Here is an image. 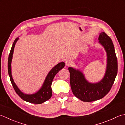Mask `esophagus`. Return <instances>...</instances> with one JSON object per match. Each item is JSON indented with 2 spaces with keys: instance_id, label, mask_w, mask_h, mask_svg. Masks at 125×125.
<instances>
[{
  "instance_id": "esophagus-1",
  "label": "esophagus",
  "mask_w": 125,
  "mask_h": 125,
  "mask_svg": "<svg viewBox=\"0 0 125 125\" xmlns=\"http://www.w3.org/2000/svg\"><path fill=\"white\" fill-rule=\"evenodd\" d=\"M72 64V62L71 61H69V60H67L65 61V65L67 67H69L70 65H71Z\"/></svg>"
}]
</instances>
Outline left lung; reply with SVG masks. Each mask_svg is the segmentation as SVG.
<instances>
[{"mask_svg":"<svg viewBox=\"0 0 125 125\" xmlns=\"http://www.w3.org/2000/svg\"><path fill=\"white\" fill-rule=\"evenodd\" d=\"M98 40L107 55L105 75L100 81L91 83L79 69L68 68L72 92L75 96L83 102H92L103 98L109 92L117 75V60L112 39L106 34L102 32L99 34Z\"/></svg>","mask_w":125,"mask_h":125,"instance_id":"8db88e82","label":"left lung"}]
</instances>
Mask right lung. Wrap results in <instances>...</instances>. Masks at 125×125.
I'll list each match as a JSON object with an SVG mask.
<instances>
[{
	"label": "right lung",
	"mask_w": 125,
	"mask_h": 125,
	"mask_svg": "<svg viewBox=\"0 0 125 125\" xmlns=\"http://www.w3.org/2000/svg\"><path fill=\"white\" fill-rule=\"evenodd\" d=\"M19 40V38H17L13 42L12 47H11L10 52L9 53L8 63V74L10 77V81L12 83L13 88L16 92V94L23 99V100L29 102V103L34 104H41L51 98L52 94V91L51 89V84L52 83L54 77L55 76L56 74L60 71L61 69L64 68L65 66L64 62H61L54 67L47 74L46 79L44 81L42 87H41L39 91L34 94H25L20 91L17 85L13 81L11 73V62H12V56L13 53V50L17 41Z\"/></svg>",
	"instance_id": "add662e5"
}]
</instances>
